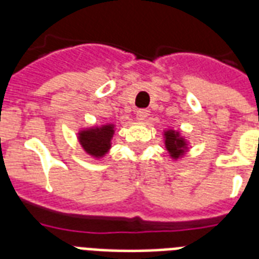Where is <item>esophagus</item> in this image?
I'll return each instance as SVG.
<instances>
[{
  "mask_svg": "<svg viewBox=\"0 0 259 259\" xmlns=\"http://www.w3.org/2000/svg\"><path fill=\"white\" fill-rule=\"evenodd\" d=\"M148 115H149V111L146 109H140L137 111V119L138 121H146V118H148Z\"/></svg>",
  "mask_w": 259,
  "mask_h": 259,
  "instance_id": "34e87169",
  "label": "esophagus"
}]
</instances>
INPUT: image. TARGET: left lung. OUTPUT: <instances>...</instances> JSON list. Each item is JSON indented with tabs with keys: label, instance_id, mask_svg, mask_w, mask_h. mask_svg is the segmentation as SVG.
<instances>
[{
	"label": "left lung",
	"instance_id": "8db88e82",
	"mask_svg": "<svg viewBox=\"0 0 259 259\" xmlns=\"http://www.w3.org/2000/svg\"><path fill=\"white\" fill-rule=\"evenodd\" d=\"M164 136H165V148L169 152L170 157L175 160L181 157L188 146L184 138L181 137L179 132H175V130H166Z\"/></svg>",
	"mask_w": 259,
	"mask_h": 259
}]
</instances>
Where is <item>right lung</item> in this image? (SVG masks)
I'll use <instances>...</instances> for the list:
<instances>
[{
    "mask_svg": "<svg viewBox=\"0 0 259 259\" xmlns=\"http://www.w3.org/2000/svg\"><path fill=\"white\" fill-rule=\"evenodd\" d=\"M114 134V125L107 123L101 127L82 130L79 133V142L86 153L93 157H103L111 146V138Z\"/></svg>",
    "mask_w": 259,
    "mask_h": 259,
    "instance_id": "obj_1",
    "label": "right lung"
}]
</instances>
